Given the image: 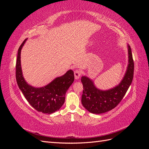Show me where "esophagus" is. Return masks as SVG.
Returning <instances> with one entry per match:
<instances>
[{"label":"esophagus","mask_w":149,"mask_h":149,"mask_svg":"<svg viewBox=\"0 0 149 149\" xmlns=\"http://www.w3.org/2000/svg\"><path fill=\"white\" fill-rule=\"evenodd\" d=\"M74 78L76 79H78L81 76V71L79 70H76L74 71Z\"/></svg>","instance_id":"1"}]
</instances>
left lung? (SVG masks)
<instances>
[{
  "mask_svg": "<svg viewBox=\"0 0 149 149\" xmlns=\"http://www.w3.org/2000/svg\"><path fill=\"white\" fill-rule=\"evenodd\" d=\"M128 47L129 64L123 80L116 87L103 91L97 89L93 81L82 76L83 91L81 97L83 106L93 114H102L114 109L123 100L131 84L134 77V63L131 48Z\"/></svg>",
  "mask_w": 149,
  "mask_h": 149,
  "instance_id": "left-lung-1",
  "label": "left lung"
}]
</instances>
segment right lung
<instances>
[{"instance_id":"right-lung-1","label":"right lung","mask_w":149,"mask_h":149,"mask_svg":"<svg viewBox=\"0 0 149 149\" xmlns=\"http://www.w3.org/2000/svg\"><path fill=\"white\" fill-rule=\"evenodd\" d=\"M26 39L21 44L16 61V80L18 86L30 104L38 112L52 114L59 110L65 100V94L74 79L71 70L42 88H35L25 81L22 74L20 53Z\"/></svg>"}]
</instances>
